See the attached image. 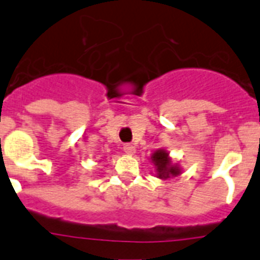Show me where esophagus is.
<instances>
[{
    "mask_svg": "<svg viewBox=\"0 0 260 260\" xmlns=\"http://www.w3.org/2000/svg\"><path fill=\"white\" fill-rule=\"evenodd\" d=\"M123 151H125L126 153H128V155H133V153H135V147L133 146V144L127 143L123 146Z\"/></svg>",
    "mask_w": 260,
    "mask_h": 260,
    "instance_id": "1",
    "label": "esophagus"
}]
</instances>
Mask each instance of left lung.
<instances>
[{
	"mask_svg": "<svg viewBox=\"0 0 260 260\" xmlns=\"http://www.w3.org/2000/svg\"><path fill=\"white\" fill-rule=\"evenodd\" d=\"M153 164L157 168V176L160 178H169L171 176H177L180 174V169L174 165L171 164V160L168 157V153L162 150H158L156 152H153V155L151 156Z\"/></svg>",
	"mask_w": 260,
	"mask_h": 260,
	"instance_id": "8db88e82",
	"label": "left lung"
}]
</instances>
